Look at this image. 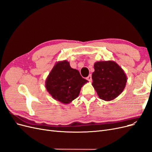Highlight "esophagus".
<instances>
[{"label":"esophagus","instance_id":"1","mask_svg":"<svg viewBox=\"0 0 152 152\" xmlns=\"http://www.w3.org/2000/svg\"><path fill=\"white\" fill-rule=\"evenodd\" d=\"M86 79L88 80V81H89V82H92V77H91V75H89L88 77H87V78H86Z\"/></svg>","mask_w":152,"mask_h":152}]
</instances>
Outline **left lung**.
I'll return each mask as SVG.
<instances>
[{
    "instance_id": "1",
    "label": "left lung",
    "mask_w": 152,
    "mask_h": 152,
    "mask_svg": "<svg viewBox=\"0 0 152 152\" xmlns=\"http://www.w3.org/2000/svg\"><path fill=\"white\" fill-rule=\"evenodd\" d=\"M94 67L92 85L101 99L111 101L121 94L125 88L127 77L115 62L98 61Z\"/></svg>"
}]
</instances>
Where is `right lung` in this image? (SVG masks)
<instances>
[{"mask_svg":"<svg viewBox=\"0 0 152 152\" xmlns=\"http://www.w3.org/2000/svg\"><path fill=\"white\" fill-rule=\"evenodd\" d=\"M87 82L79 71L72 68L67 61H63L55 65L45 82V87L54 99L66 104L77 98L81 87Z\"/></svg>","mask_w":152,"mask_h":152,"instance_id":"right-lung-1","label":"right lung"}]
</instances>
